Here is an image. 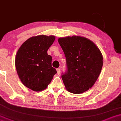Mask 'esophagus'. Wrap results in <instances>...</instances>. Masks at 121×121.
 I'll return each instance as SVG.
<instances>
[{"mask_svg":"<svg viewBox=\"0 0 121 121\" xmlns=\"http://www.w3.org/2000/svg\"><path fill=\"white\" fill-rule=\"evenodd\" d=\"M56 71H57V74H60V68H57V69H56Z\"/></svg>","mask_w":121,"mask_h":121,"instance_id":"obj_1","label":"esophagus"}]
</instances>
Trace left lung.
Returning a JSON list of instances; mask_svg holds the SVG:
<instances>
[{
    "label": "left lung",
    "mask_w": 121,
    "mask_h": 121,
    "mask_svg": "<svg viewBox=\"0 0 121 121\" xmlns=\"http://www.w3.org/2000/svg\"><path fill=\"white\" fill-rule=\"evenodd\" d=\"M66 58L67 70L61 77L68 91L80 94L89 90L98 79L103 66L102 53L90 40L80 36L59 38Z\"/></svg>",
    "instance_id": "8db88e82"
}]
</instances>
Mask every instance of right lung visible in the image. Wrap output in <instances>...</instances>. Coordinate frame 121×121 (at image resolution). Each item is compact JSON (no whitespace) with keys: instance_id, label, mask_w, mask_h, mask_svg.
<instances>
[{"instance_id":"1","label":"right lung","mask_w":121,"mask_h":121,"mask_svg":"<svg viewBox=\"0 0 121 121\" xmlns=\"http://www.w3.org/2000/svg\"><path fill=\"white\" fill-rule=\"evenodd\" d=\"M54 36L39 35L27 40L16 54L18 75L25 86L35 91L45 89L57 72L52 66L47 51L55 40Z\"/></svg>"}]
</instances>
